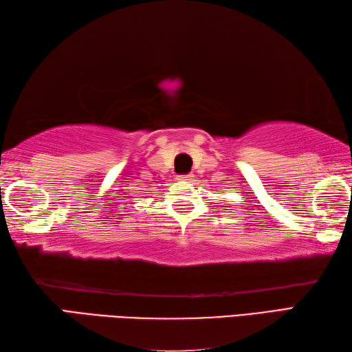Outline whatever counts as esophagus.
Returning a JSON list of instances; mask_svg holds the SVG:
<instances>
[{
    "label": "esophagus",
    "instance_id": "1",
    "mask_svg": "<svg viewBox=\"0 0 352 352\" xmlns=\"http://www.w3.org/2000/svg\"><path fill=\"white\" fill-rule=\"evenodd\" d=\"M193 174H188V175H178V180L180 182H192L193 180Z\"/></svg>",
    "mask_w": 352,
    "mask_h": 352
}]
</instances>
